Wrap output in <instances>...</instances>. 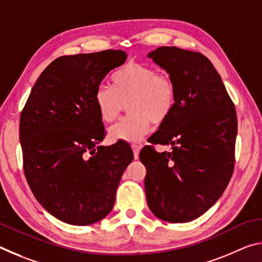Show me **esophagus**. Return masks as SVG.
Returning a JSON list of instances; mask_svg holds the SVG:
<instances>
[{"instance_id":"1","label":"esophagus","mask_w":262,"mask_h":262,"mask_svg":"<svg viewBox=\"0 0 262 262\" xmlns=\"http://www.w3.org/2000/svg\"><path fill=\"white\" fill-rule=\"evenodd\" d=\"M132 149H133V152H134V158L137 159L139 158L141 145L140 144H132Z\"/></svg>"}]
</instances>
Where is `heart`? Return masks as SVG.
<instances>
[{"label": "heart", "instance_id": "obj_1", "mask_svg": "<svg viewBox=\"0 0 262 262\" xmlns=\"http://www.w3.org/2000/svg\"><path fill=\"white\" fill-rule=\"evenodd\" d=\"M113 88L101 84L95 92L99 117L112 122L125 108L129 114L110 128L113 141L133 143L140 141L150 129L151 121L166 120L176 104V86L165 74L150 66L129 61L114 73Z\"/></svg>", "mask_w": 262, "mask_h": 262}]
</instances>
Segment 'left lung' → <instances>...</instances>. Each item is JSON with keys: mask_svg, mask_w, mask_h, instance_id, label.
Listing matches in <instances>:
<instances>
[{"mask_svg": "<svg viewBox=\"0 0 262 262\" xmlns=\"http://www.w3.org/2000/svg\"><path fill=\"white\" fill-rule=\"evenodd\" d=\"M150 59L176 86L171 114L141 150L147 168L145 195L155 216L171 223L193 221L219 200L234 167L237 114L222 78L208 57L178 47H159Z\"/></svg>", "mask_w": 262, "mask_h": 262, "instance_id": "obj_1", "label": "left lung"}]
</instances>
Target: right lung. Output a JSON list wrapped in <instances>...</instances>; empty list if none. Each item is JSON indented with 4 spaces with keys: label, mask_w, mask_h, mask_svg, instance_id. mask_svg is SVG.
I'll return each instance as SVG.
<instances>
[{
    "label": "right lung",
    "mask_w": 262,
    "mask_h": 262,
    "mask_svg": "<svg viewBox=\"0 0 262 262\" xmlns=\"http://www.w3.org/2000/svg\"><path fill=\"white\" fill-rule=\"evenodd\" d=\"M123 51L60 56L43 70L20 114L24 173L38 202L57 220L90 225L110 214L134 155L126 142L99 145L105 128L97 88L125 63Z\"/></svg>",
    "instance_id": "obj_1"
}]
</instances>
